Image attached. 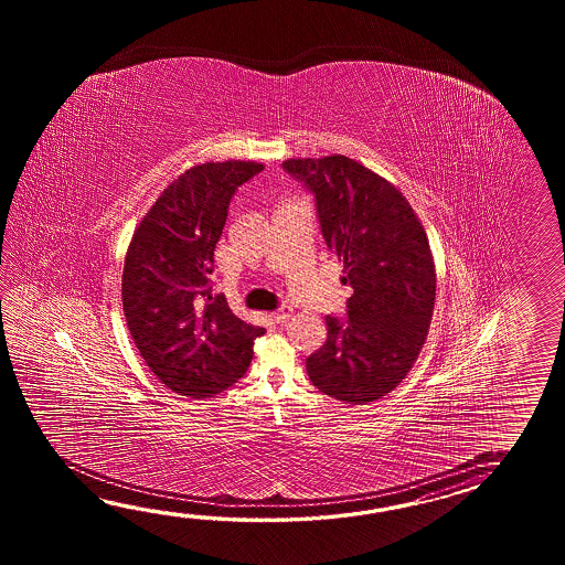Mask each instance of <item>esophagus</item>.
I'll list each match as a JSON object with an SVG mask.
<instances>
[{
    "label": "esophagus",
    "instance_id": "esophagus-1",
    "mask_svg": "<svg viewBox=\"0 0 565 565\" xmlns=\"http://www.w3.org/2000/svg\"><path fill=\"white\" fill-rule=\"evenodd\" d=\"M290 317H292V309H290V307H282V309L273 312V321H275V323H287Z\"/></svg>",
    "mask_w": 565,
    "mask_h": 565
}]
</instances>
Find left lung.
Masks as SVG:
<instances>
[{
    "instance_id": "8db88e82",
    "label": "left lung",
    "mask_w": 565,
    "mask_h": 565,
    "mask_svg": "<svg viewBox=\"0 0 565 565\" xmlns=\"http://www.w3.org/2000/svg\"><path fill=\"white\" fill-rule=\"evenodd\" d=\"M282 168L315 193L324 242L353 288L348 319H324L327 341L307 358V373L343 404L380 399L408 375L433 321L426 230L396 185L355 159L299 157Z\"/></svg>"
}]
</instances>
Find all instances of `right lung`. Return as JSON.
<instances>
[{"label":"right lung","mask_w":565,"mask_h":565,"mask_svg":"<svg viewBox=\"0 0 565 565\" xmlns=\"http://www.w3.org/2000/svg\"><path fill=\"white\" fill-rule=\"evenodd\" d=\"M263 169L238 159L193 166L132 232L120 282L127 327L147 367L180 396L228 390L265 335L230 311L226 297H212L207 278L232 195Z\"/></svg>","instance_id":"1"}]
</instances>
